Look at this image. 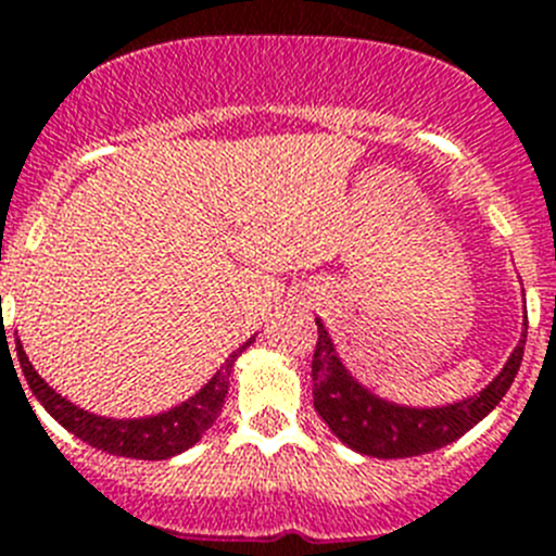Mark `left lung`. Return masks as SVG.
Listing matches in <instances>:
<instances>
[{
    "label": "left lung",
    "instance_id": "1",
    "mask_svg": "<svg viewBox=\"0 0 556 556\" xmlns=\"http://www.w3.org/2000/svg\"><path fill=\"white\" fill-rule=\"evenodd\" d=\"M316 325L318 341L316 352H313V408L344 445L375 458L422 456V453L439 451V447L456 442L458 437H465L472 425L481 422L501 403V397L518 375L526 346L523 330L520 344L515 346L498 378L476 397L445 405V408H403V405L375 397V394L366 392L364 386L355 383L338 361L325 325L321 321H316Z\"/></svg>",
    "mask_w": 556,
    "mask_h": 556
}]
</instances>
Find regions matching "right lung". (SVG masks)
I'll return each instance as SVG.
<instances>
[{"instance_id": "add662e5", "label": "right lung", "mask_w": 556, "mask_h": 556, "mask_svg": "<svg viewBox=\"0 0 556 556\" xmlns=\"http://www.w3.org/2000/svg\"><path fill=\"white\" fill-rule=\"evenodd\" d=\"M254 338H249L238 352H231L224 369L210 380V383L190 397L187 403L176 405L170 412L156 414V417L144 419H105L98 414H86L84 408L72 405L70 400L61 397L38 378V371L27 361L22 346L16 344L18 352V366L24 371V380L30 386V392L36 394L38 403L45 405L50 417L64 425L66 431L75 433L77 439H84L86 445L98 447V451L114 453V456H128V458H170L176 453L187 451L204 437L215 419H218L220 408H224L226 392H229V371L235 358L251 344Z\"/></svg>"}]
</instances>
